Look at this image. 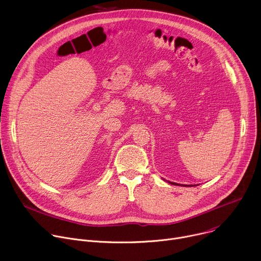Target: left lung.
I'll list each match as a JSON object with an SVG mask.
<instances>
[{"label": "left lung", "instance_id": "8db88e82", "mask_svg": "<svg viewBox=\"0 0 261 261\" xmlns=\"http://www.w3.org/2000/svg\"><path fill=\"white\" fill-rule=\"evenodd\" d=\"M169 182H170V184H173V185H176V184H174V182H171V181H169Z\"/></svg>", "mask_w": 261, "mask_h": 261}]
</instances>
